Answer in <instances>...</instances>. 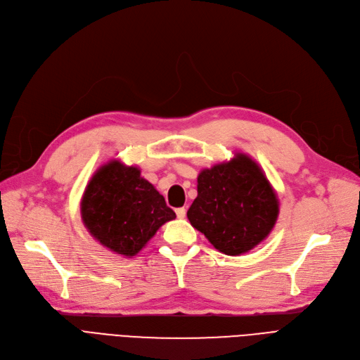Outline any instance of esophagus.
<instances>
[{
	"label": "esophagus",
	"mask_w": 360,
	"mask_h": 360,
	"mask_svg": "<svg viewBox=\"0 0 360 360\" xmlns=\"http://www.w3.org/2000/svg\"><path fill=\"white\" fill-rule=\"evenodd\" d=\"M176 214H177V218H184L186 217V210L184 208H177Z\"/></svg>",
	"instance_id": "34e87169"
}]
</instances>
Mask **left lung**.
I'll use <instances>...</instances> for the list:
<instances>
[{"instance_id": "1", "label": "left lung", "mask_w": 360, "mask_h": 360, "mask_svg": "<svg viewBox=\"0 0 360 360\" xmlns=\"http://www.w3.org/2000/svg\"><path fill=\"white\" fill-rule=\"evenodd\" d=\"M278 205L261 167L236 153L229 162L200 171L187 218L217 250L237 256L265 240L277 222Z\"/></svg>"}]
</instances>
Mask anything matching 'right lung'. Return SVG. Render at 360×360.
<instances>
[{
  "label": "right lung",
  "instance_id": "obj_1",
  "mask_svg": "<svg viewBox=\"0 0 360 360\" xmlns=\"http://www.w3.org/2000/svg\"><path fill=\"white\" fill-rule=\"evenodd\" d=\"M80 214L96 242L127 258L141 252L167 221L176 218L138 167L117 160L96 169L84 189Z\"/></svg>",
  "mask_w": 360,
  "mask_h": 360
}]
</instances>
